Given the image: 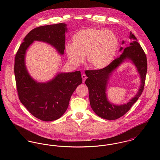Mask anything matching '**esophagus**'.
Returning <instances> with one entry per match:
<instances>
[{
    "instance_id": "1",
    "label": "esophagus",
    "mask_w": 160,
    "mask_h": 160,
    "mask_svg": "<svg viewBox=\"0 0 160 160\" xmlns=\"http://www.w3.org/2000/svg\"><path fill=\"white\" fill-rule=\"evenodd\" d=\"M82 82H84L85 81H86V78H87V76H86L84 74H83L82 75Z\"/></svg>"
}]
</instances>
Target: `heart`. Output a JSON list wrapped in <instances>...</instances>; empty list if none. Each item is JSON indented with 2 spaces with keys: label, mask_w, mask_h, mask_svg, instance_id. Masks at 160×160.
I'll return each mask as SVG.
<instances>
[{
  "label": "heart",
  "mask_w": 160,
  "mask_h": 160,
  "mask_svg": "<svg viewBox=\"0 0 160 160\" xmlns=\"http://www.w3.org/2000/svg\"><path fill=\"white\" fill-rule=\"evenodd\" d=\"M72 44L65 46L69 61L79 66L86 61L91 68L100 69L108 66L116 54L119 41L113 32L96 28H84L72 38Z\"/></svg>",
  "instance_id": "b5f03b06"
}]
</instances>
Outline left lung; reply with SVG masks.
I'll list each match as a JSON object with an SVG mask.
<instances>
[{
  "instance_id": "obj_1",
  "label": "left lung",
  "mask_w": 160,
  "mask_h": 160,
  "mask_svg": "<svg viewBox=\"0 0 160 160\" xmlns=\"http://www.w3.org/2000/svg\"><path fill=\"white\" fill-rule=\"evenodd\" d=\"M129 45L123 49L119 57L114 60L105 68L96 70H86L88 76L86 84L89 89L90 104L95 114L102 118L109 120L118 119L126 114L137 102L143 91L147 71V60L146 55L142 47L137 42V38L131 32L129 36ZM124 42L122 41V44ZM122 47L120 48V50ZM130 59L137 68L140 74L141 84L135 97L126 104L116 106L108 101L106 89L111 72L125 59Z\"/></svg>"
}]
</instances>
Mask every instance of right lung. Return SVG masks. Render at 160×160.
Masks as SVG:
<instances>
[{"mask_svg":"<svg viewBox=\"0 0 160 160\" xmlns=\"http://www.w3.org/2000/svg\"><path fill=\"white\" fill-rule=\"evenodd\" d=\"M67 31L65 23L36 28L25 36L15 55L14 72L19 99L31 114L44 121L56 120L65 113L72 93L82 82L81 74L79 71L62 72L50 81L38 82L26 68V51L38 41L50 44L63 55Z\"/></svg>","mask_w":160,"mask_h":160,"instance_id":"1","label":"right lung"}]
</instances>
